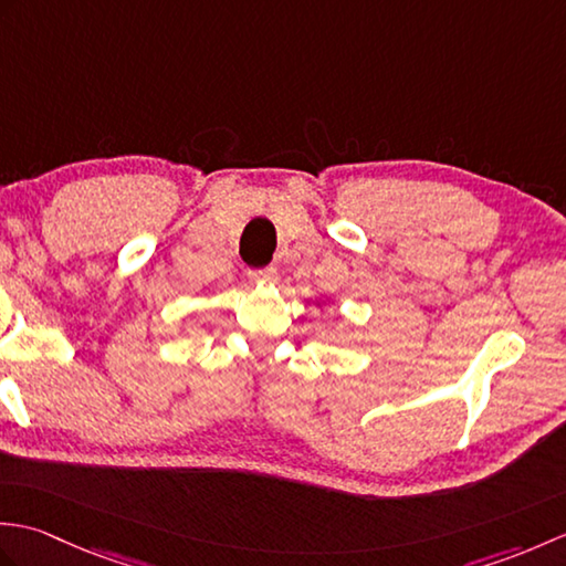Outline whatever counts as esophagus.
<instances>
[{"instance_id": "1", "label": "esophagus", "mask_w": 566, "mask_h": 566, "mask_svg": "<svg viewBox=\"0 0 566 566\" xmlns=\"http://www.w3.org/2000/svg\"><path fill=\"white\" fill-rule=\"evenodd\" d=\"M250 280H252V282H260V284H274V282H276V268L252 270V272H250Z\"/></svg>"}]
</instances>
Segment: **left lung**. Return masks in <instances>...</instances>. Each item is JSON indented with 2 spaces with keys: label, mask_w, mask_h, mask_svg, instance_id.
Returning a JSON list of instances; mask_svg holds the SVG:
<instances>
[{
  "label": "left lung",
  "mask_w": 566,
  "mask_h": 566,
  "mask_svg": "<svg viewBox=\"0 0 566 566\" xmlns=\"http://www.w3.org/2000/svg\"><path fill=\"white\" fill-rule=\"evenodd\" d=\"M316 306H321V304H318V302H316Z\"/></svg>",
  "instance_id": "8db88e82"
}]
</instances>
